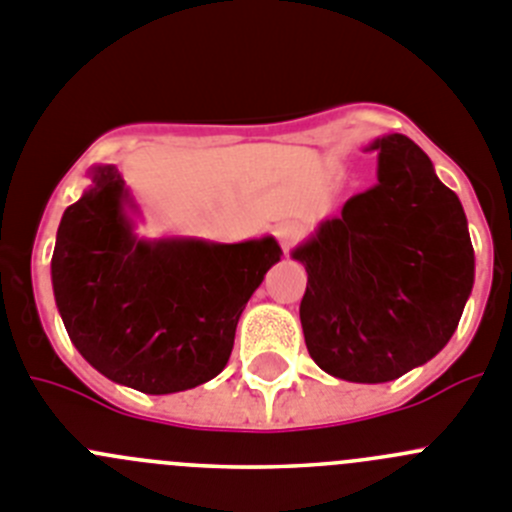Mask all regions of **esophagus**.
<instances>
[{"mask_svg":"<svg viewBox=\"0 0 512 512\" xmlns=\"http://www.w3.org/2000/svg\"><path fill=\"white\" fill-rule=\"evenodd\" d=\"M275 234H278L280 245L288 250V247H293L298 242V237L303 234V227L298 222H280L278 227H275Z\"/></svg>","mask_w":512,"mask_h":512,"instance_id":"1","label":"esophagus"}]
</instances>
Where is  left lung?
<instances>
[{
	"label": "left lung",
	"instance_id": "obj_1",
	"mask_svg": "<svg viewBox=\"0 0 512 512\" xmlns=\"http://www.w3.org/2000/svg\"><path fill=\"white\" fill-rule=\"evenodd\" d=\"M377 183L290 252L308 273V354L349 382H388L436 357L474 285L462 201L405 135L370 142Z\"/></svg>",
	"mask_w": 512,
	"mask_h": 512
}]
</instances>
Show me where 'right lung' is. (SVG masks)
Wrapping results in <instances>:
<instances>
[{
  "instance_id": "right-lung-1",
  "label": "right lung",
  "mask_w": 512,
  "mask_h": 512,
  "mask_svg": "<svg viewBox=\"0 0 512 512\" xmlns=\"http://www.w3.org/2000/svg\"><path fill=\"white\" fill-rule=\"evenodd\" d=\"M63 211L50 278L73 347L117 385L168 395L227 367L237 321L283 250L275 237L219 245L142 239L117 165Z\"/></svg>"
}]
</instances>
